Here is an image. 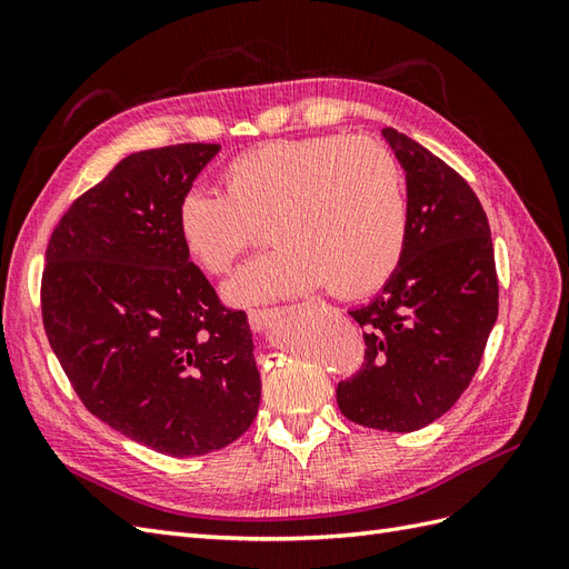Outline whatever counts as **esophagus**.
Here are the masks:
<instances>
[{
	"label": "esophagus",
	"instance_id": "34e87169",
	"mask_svg": "<svg viewBox=\"0 0 569 569\" xmlns=\"http://www.w3.org/2000/svg\"><path fill=\"white\" fill-rule=\"evenodd\" d=\"M278 316V308H251L249 311V325L253 330H263L266 325H270Z\"/></svg>",
	"mask_w": 569,
	"mask_h": 569
}]
</instances>
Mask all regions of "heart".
I'll list each match as a JSON object with an SVG mask.
<instances>
[{
  "instance_id": "obj_1",
  "label": "heart",
  "mask_w": 569,
  "mask_h": 569,
  "mask_svg": "<svg viewBox=\"0 0 569 569\" xmlns=\"http://www.w3.org/2000/svg\"><path fill=\"white\" fill-rule=\"evenodd\" d=\"M226 194L194 187L178 206L187 253L226 274L268 226L272 251L228 284L237 303L297 297L327 282L335 297L380 289L399 268L408 234L403 178L372 140L341 134L272 140L222 170Z\"/></svg>"
}]
</instances>
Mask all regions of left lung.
<instances>
[{"label":"left lung","instance_id":"1","mask_svg":"<svg viewBox=\"0 0 569 569\" xmlns=\"http://www.w3.org/2000/svg\"><path fill=\"white\" fill-rule=\"evenodd\" d=\"M382 134L406 170V249L382 295L349 313L366 356L337 403L356 425L416 432L470 387L498 318V278L472 187L408 134Z\"/></svg>","mask_w":569,"mask_h":569}]
</instances>
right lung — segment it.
Segmentation results:
<instances>
[{
    "label": "right lung",
    "mask_w": 569,
    "mask_h": 569,
    "mask_svg": "<svg viewBox=\"0 0 569 569\" xmlns=\"http://www.w3.org/2000/svg\"><path fill=\"white\" fill-rule=\"evenodd\" d=\"M220 144L137 151L57 222L42 322L92 416L168 456H203L251 427L261 377L244 311L189 261L178 206Z\"/></svg>",
    "instance_id": "add662e5"
}]
</instances>
